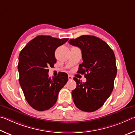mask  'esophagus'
Here are the masks:
<instances>
[{
	"mask_svg": "<svg viewBox=\"0 0 135 135\" xmlns=\"http://www.w3.org/2000/svg\"><path fill=\"white\" fill-rule=\"evenodd\" d=\"M68 79H69V81H70V80H72L73 77L71 76V75H69V76H68Z\"/></svg>",
	"mask_w": 135,
	"mask_h": 135,
	"instance_id": "obj_1",
	"label": "esophagus"
}]
</instances>
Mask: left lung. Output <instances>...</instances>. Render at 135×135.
Instances as JSON below:
<instances>
[{
    "label": "left lung",
    "mask_w": 135,
    "mask_h": 135,
    "mask_svg": "<svg viewBox=\"0 0 135 135\" xmlns=\"http://www.w3.org/2000/svg\"><path fill=\"white\" fill-rule=\"evenodd\" d=\"M68 42L81 49L83 63L78 72L86 79L82 83L74 78L76 87L72 91L73 100L79 110L94 112L102 107L114 88L117 75L114 53L105 41L95 36L81 35Z\"/></svg>",
    "instance_id": "obj_1"
}]
</instances>
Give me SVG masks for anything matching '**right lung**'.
Segmentation results:
<instances>
[{"mask_svg": "<svg viewBox=\"0 0 135 135\" xmlns=\"http://www.w3.org/2000/svg\"><path fill=\"white\" fill-rule=\"evenodd\" d=\"M69 38L59 39L38 35L20 52L18 69L20 85L26 100L38 111L49 110L55 104L60 89L68 81V74L60 72L50 78L49 68L56 63V49Z\"/></svg>", "mask_w": 135, "mask_h": 135, "instance_id": "add662e5", "label": "right lung"}]
</instances>
